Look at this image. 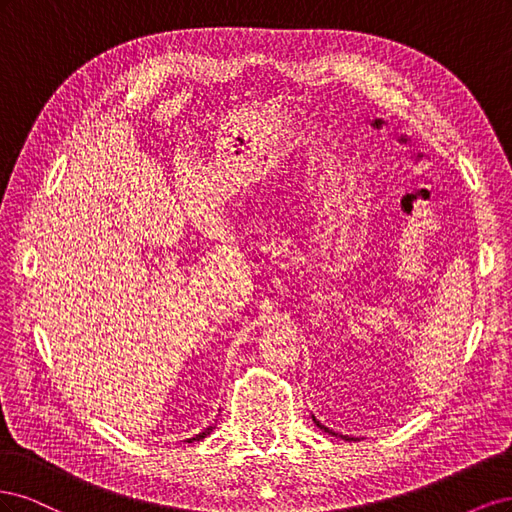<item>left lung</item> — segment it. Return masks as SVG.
<instances>
[{
    "label": "left lung",
    "mask_w": 512,
    "mask_h": 512,
    "mask_svg": "<svg viewBox=\"0 0 512 512\" xmlns=\"http://www.w3.org/2000/svg\"><path fill=\"white\" fill-rule=\"evenodd\" d=\"M312 421H314V423H316V425H318V427H320L322 431H327V433H331V436H337V433H335L333 429H329V427H324V425H322V423L318 421V418H316V416H312ZM348 440H352V438H348Z\"/></svg>",
    "instance_id": "obj_1"
}]
</instances>
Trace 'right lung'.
<instances>
[{"instance_id": "right-lung-1", "label": "right lung", "mask_w": 512, "mask_h": 512, "mask_svg": "<svg viewBox=\"0 0 512 512\" xmlns=\"http://www.w3.org/2000/svg\"><path fill=\"white\" fill-rule=\"evenodd\" d=\"M213 429H215V425H209L207 429H203V431H200V433H196V436H194V438H190L188 442H194V440H203V438H207Z\"/></svg>"}]
</instances>
